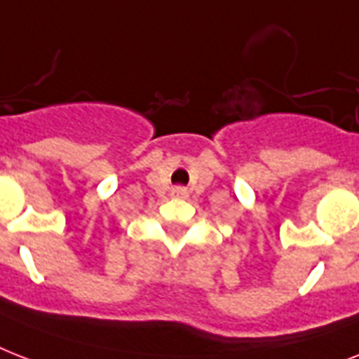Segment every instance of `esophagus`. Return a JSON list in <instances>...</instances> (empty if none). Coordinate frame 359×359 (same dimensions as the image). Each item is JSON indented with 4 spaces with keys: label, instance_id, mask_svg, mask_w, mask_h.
<instances>
[{
    "label": "esophagus",
    "instance_id": "obj_1",
    "mask_svg": "<svg viewBox=\"0 0 359 359\" xmlns=\"http://www.w3.org/2000/svg\"><path fill=\"white\" fill-rule=\"evenodd\" d=\"M173 194L177 197H186V194H188V191H186V188H182V186H177V188L173 190Z\"/></svg>",
    "mask_w": 359,
    "mask_h": 359
}]
</instances>
